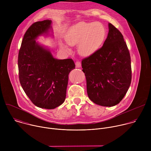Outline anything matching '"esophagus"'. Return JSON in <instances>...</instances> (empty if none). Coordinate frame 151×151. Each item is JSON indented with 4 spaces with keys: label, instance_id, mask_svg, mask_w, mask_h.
Returning <instances> with one entry per match:
<instances>
[{
    "label": "esophagus",
    "instance_id": "esophagus-1",
    "mask_svg": "<svg viewBox=\"0 0 151 151\" xmlns=\"http://www.w3.org/2000/svg\"><path fill=\"white\" fill-rule=\"evenodd\" d=\"M75 65H76V68H81V64L80 61H76V63H75Z\"/></svg>",
    "mask_w": 151,
    "mask_h": 151
}]
</instances>
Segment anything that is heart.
<instances>
[{"mask_svg":"<svg viewBox=\"0 0 151 151\" xmlns=\"http://www.w3.org/2000/svg\"><path fill=\"white\" fill-rule=\"evenodd\" d=\"M106 37V29L100 22H79L69 28L65 35L67 44L70 46L78 45V50L82 55L88 57L97 51ZM61 48L69 50L62 43Z\"/></svg>","mask_w":151,"mask_h":151,"instance_id":"heart-1","label":"heart"}]
</instances>
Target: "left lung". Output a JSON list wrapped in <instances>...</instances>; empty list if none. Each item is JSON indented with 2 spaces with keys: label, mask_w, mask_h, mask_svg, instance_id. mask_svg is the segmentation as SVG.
Returning a JSON list of instances; mask_svg holds the SVG:
<instances>
[{
  "label": "left lung",
  "mask_w": 151,
  "mask_h": 151,
  "mask_svg": "<svg viewBox=\"0 0 151 151\" xmlns=\"http://www.w3.org/2000/svg\"><path fill=\"white\" fill-rule=\"evenodd\" d=\"M103 45L82 61L88 96L94 103L106 107L118 104L132 81L130 52L121 33L112 24Z\"/></svg>",
  "instance_id": "obj_1"
}]
</instances>
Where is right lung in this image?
<instances>
[{"mask_svg": "<svg viewBox=\"0 0 151 151\" xmlns=\"http://www.w3.org/2000/svg\"><path fill=\"white\" fill-rule=\"evenodd\" d=\"M52 21H37L26 31L18 53L19 79L32 102L43 109H53L66 97L69 74L75 69L72 59L58 60L36 40L52 32Z\"/></svg>", "mask_w": 151, "mask_h": 151, "instance_id": "obj_1", "label": "right lung"}]
</instances>
